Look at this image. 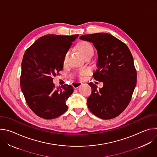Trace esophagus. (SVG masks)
Returning a JSON list of instances; mask_svg holds the SVG:
<instances>
[{
	"label": "esophagus",
	"instance_id": "34e87169",
	"mask_svg": "<svg viewBox=\"0 0 157 157\" xmlns=\"http://www.w3.org/2000/svg\"><path fill=\"white\" fill-rule=\"evenodd\" d=\"M82 84V83L80 82H73V86L75 88H78L79 86H81Z\"/></svg>",
	"mask_w": 157,
	"mask_h": 157
}]
</instances>
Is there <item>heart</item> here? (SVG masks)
Listing matches in <instances>:
<instances>
[{
  "label": "heart",
  "instance_id": "1",
  "mask_svg": "<svg viewBox=\"0 0 157 157\" xmlns=\"http://www.w3.org/2000/svg\"><path fill=\"white\" fill-rule=\"evenodd\" d=\"M78 49L84 58L94 54V49H93L91 44L88 42H82V43H80L78 46ZM69 55H70V52H68L65 53L64 58H63V63H64L68 61ZM86 73V70H81L79 72V75L81 76H83L85 75Z\"/></svg>",
  "mask_w": 157,
  "mask_h": 157
}]
</instances>
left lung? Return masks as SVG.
Masks as SVG:
<instances>
[{"mask_svg": "<svg viewBox=\"0 0 157 157\" xmlns=\"http://www.w3.org/2000/svg\"><path fill=\"white\" fill-rule=\"evenodd\" d=\"M79 39L92 43L96 48L98 70L93 76L104 84L98 89L97 85L88 83L92 93L87 98V107L101 119H113L127 107L136 86L133 56L124 43L107 33L84 35Z\"/></svg>", "mask_w": 157, "mask_h": 157, "instance_id": "8db88e82", "label": "left lung"}]
</instances>
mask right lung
<instances>
[{"instance_id": "right-lung-1", "label": "right lung", "mask_w": 157, "mask_h": 157, "mask_svg": "<svg viewBox=\"0 0 157 157\" xmlns=\"http://www.w3.org/2000/svg\"><path fill=\"white\" fill-rule=\"evenodd\" d=\"M79 35H46L26 50L21 62L20 87L33 113L45 119L56 118L68 109L72 86L55 87L53 76L63 68V58Z\"/></svg>"}]
</instances>
